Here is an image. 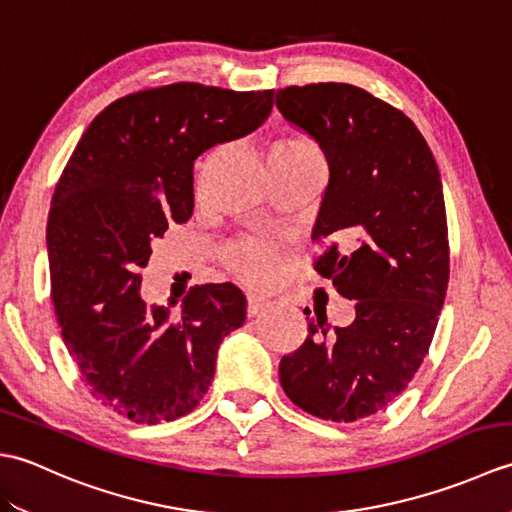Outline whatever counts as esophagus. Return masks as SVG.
<instances>
[{
	"mask_svg": "<svg viewBox=\"0 0 512 512\" xmlns=\"http://www.w3.org/2000/svg\"><path fill=\"white\" fill-rule=\"evenodd\" d=\"M246 299H248V308H246L248 317H255V314L264 312L270 306V301L264 299V297H259V295H248Z\"/></svg>",
	"mask_w": 512,
	"mask_h": 512,
	"instance_id": "34e87169",
	"label": "esophagus"
}]
</instances>
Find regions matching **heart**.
I'll list each match as a JSON object with an SVG mask.
<instances>
[{
    "mask_svg": "<svg viewBox=\"0 0 512 512\" xmlns=\"http://www.w3.org/2000/svg\"><path fill=\"white\" fill-rule=\"evenodd\" d=\"M270 167H290V165H308V162H323V154L314 140L301 132H284L275 138L270 145ZM215 162V151L204 158L198 184L195 189L198 193L204 191L206 178H209L211 167ZM281 259V246L268 239H233L228 242L222 253L220 262L226 268L228 275L244 281L248 286H266L277 275V266Z\"/></svg>",
    "mask_w": 512,
    "mask_h": 512,
    "instance_id": "heart-1",
    "label": "heart"
}]
</instances>
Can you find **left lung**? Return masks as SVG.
<instances>
[{
  "label": "left lung",
  "instance_id": "1",
  "mask_svg": "<svg viewBox=\"0 0 512 512\" xmlns=\"http://www.w3.org/2000/svg\"><path fill=\"white\" fill-rule=\"evenodd\" d=\"M277 107L328 158L312 233L323 253L312 266L356 301V319L332 336L321 314L308 317L279 380L299 409L354 422L407 389L433 341L449 284L440 171L411 118L356 85H290L277 90Z\"/></svg>",
  "mask_w": 512,
  "mask_h": 512
}]
</instances>
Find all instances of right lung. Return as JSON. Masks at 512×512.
I'll list each match as a JSON object with an SVG mask.
<instances>
[{"label": "right lung", "instance_id": "obj_1", "mask_svg": "<svg viewBox=\"0 0 512 512\" xmlns=\"http://www.w3.org/2000/svg\"><path fill=\"white\" fill-rule=\"evenodd\" d=\"M275 90L202 83L138 90L85 129L48 213L50 299L90 394L136 424L187 416L215 374L217 347L246 319L233 284L193 286L182 312L140 299L151 244L193 213V162L273 112Z\"/></svg>", "mask_w": 512, "mask_h": 512}]
</instances>
